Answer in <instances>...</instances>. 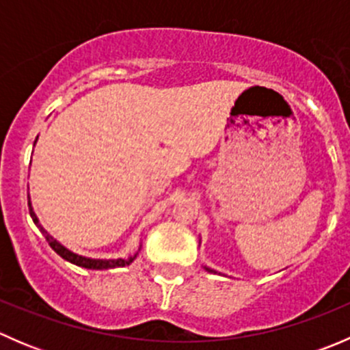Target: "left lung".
Wrapping results in <instances>:
<instances>
[{
	"mask_svg": "<svg viewBox=\"0 0 350 350\" xmlns=\"http://www.w3.org/2000/svg\"><path fill=\"white\" fill-rule=\"evenodd\" d=\"M203 267H204V269L208 271V273H215V271H213V269H210V267H206V266H203Z\"/></svg>",
	"mask_w": 350,
	"mask_h": 350,
	"instance_id": "left-lung-1",
	"label": "left lung"
}]
</instances>
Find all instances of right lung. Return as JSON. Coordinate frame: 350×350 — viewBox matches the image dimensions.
Wrapping results in <instances>:
<instances>
[{
    "label": "right lung",
    "instance_id": "add662e5",
    "mask_svg": "<svg viewBox=\"0 0 350 350\" xmlns=\"http://www.w3.org/2000/svg\"><path fill=\"white\" fill-rule=\"evenodd\" d=\"M28 210H30L31 220H33V224L37 225L38 228H40V232H42V234H44L45 241L49 242V245H51L52 249H54L55 252H57L59 256L62 257V259H66L67 262L76 264V266H79V267H86V269H115V267L130 266V264H132L133 260L137 259V256H139L140 247H142V245H140L139 250H137L135 254H132V256H129V257H120V259H91V257L79 256V254L72 252V250H69V249H67V247L62 245V243L59 242V241H55V239L52 237V235L49 234V232L45 230L44 227H42L40 221H38V218H37V215H35L33 206H31L30 198H28Z\"/></svg>",
    "mask_w": 350,
    "mask_h": 350
}]
</instances>
